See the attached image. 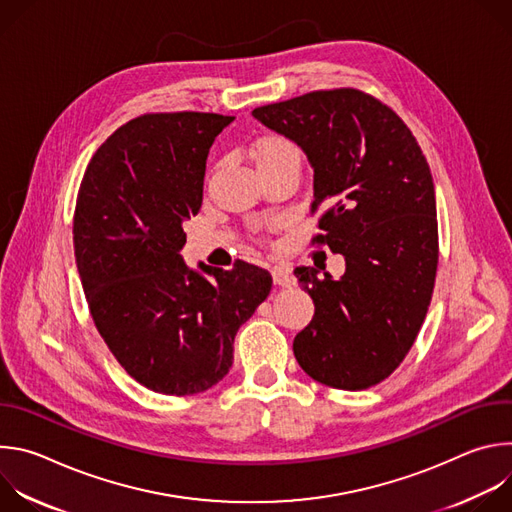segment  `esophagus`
Masks as SVG:
<instances>
[{
  "mask_svg": "<svg viewBox=\"0 0 512 512\" xmlns=\"http://www.w3.org/2000/svg\"><path fill=\"white\" fill-rule=\"evenodd\" d=\"M271 277H273V283L279 285V287H291V285H296L294 273H291V269L285 267V265H275V267L271 269Z\"/></svg>",
  "mask_w": 512,
  "mask_h": 512,
  "instance_id": "1",
  "label": "esophagus"
}]
</instances>
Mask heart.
<instances>
[{
  "instance_id": "obj_1",
  "label": "heart",
  "mask_w": 512,
  "mask_h": 512,
  "mask_svg": "<svg viewBox=\"0 0 512 512\" xmlns=\"http://www.w3.org/2000/svg\"><path fill=\"white\" fill-rule=\"evenodd\" d=\"M251 154H253V160L259 170L269 168L279 162H285V160H300V152L296 148V143L283 135H277V133L261 135L253 143Z\"/></svg>"
}]
</instances>
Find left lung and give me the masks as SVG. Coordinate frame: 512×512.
Segmentation results:
<instances>
[{"label":"left lung","instance_id":"obj_1","mask_svg":"<svg viewBox=\"0 0 512 512\" xmlns=\"http://www.w3.org/2000/svg\"><path fill=\"white\" fill-rule=\"evenodd\" d=\"M253 117L306 152L312 214L322 212L312 245L346 261L340 279L296 267L316 312L294 354L326 387L369 389L403 362L431 302L440 245L427 160L391 107L350 87L263 105Z\"/></svg>","mask_w":512,"mask_h":512}]
</instances>
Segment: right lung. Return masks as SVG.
I'll list each match as a JSON object with an SVG mask.
<instances>
[{
	"label": "right lung",
	"instance_id": "add662e5",
	"mask_svg": "<svg viewBox=\"0 0 512 512\" xmlns=\"http://www.w3.org/2000/svg\"><path fill=\"white\" fill-rule=\"evenodd\" d=\"M233 117L145 113L95 152L83 176L72 241L93 322L117 362L162 395L214 387L233 364V342L269 296V271L182 261L184 221L202 206L206 158Z\"/></svg>",
	"mask_w": 512,
	"mask_h": 512
}]
</instances>
